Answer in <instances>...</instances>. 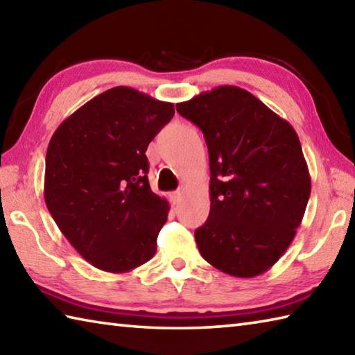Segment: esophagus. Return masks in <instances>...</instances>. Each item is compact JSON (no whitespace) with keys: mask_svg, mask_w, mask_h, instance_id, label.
<instances>
[{"mask_svg":"<svg viewBox=\"0 0 355 355\" xmlns=\"http://www.w3.org/2000/svg\"><path fill=\"white\" fill-rule=\"evenodd\" d=\"M180 198H182V191H173V192L171 193V201H172L173 205L178 203Z\"/></svg>","mask_w":355,"mask_h":355,"instance_id":"1","label":"esophagus"}]
</instances>
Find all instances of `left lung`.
I'll return each instance as SVG.
<instances>
[{"label": "left lung", "instance_id": "1", "mask_svg": "<svg viewBox=\"0 0 355 355\" xmlns=\"http://www.w3.org/2000/svg\"><path fill=\"white\" fill-rule=\"evenodd\" d=\"M209 152L211 212L196 231L214 268L251 279L274 266L300 226L311 177L294 128L257 96L220 86L178 103Z\"/></svg>", "mask_w": 355, "mask_h": 355}]
</instances>
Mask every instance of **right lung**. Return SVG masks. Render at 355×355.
I'll return each instance as SVG.
<instances>
[{
  "label": "right lung",
  "instance_id": "right-lung-1",
  "mask_svg": "<svg viewBox=\"0 0 355 355\" xmlns=\"http://www.w3.org/2000/svg\"><path fill=\"white\" fill-rule=\"evenodd\" d=\"M173 114L172 103L118 86L75 110L52 135L46 206L92 266L121 274L155 255L169 205L150 191L146 150Z\"/></svg>",
  "mask_w": 355,
  "mask_h": 355
}]
</instances>
